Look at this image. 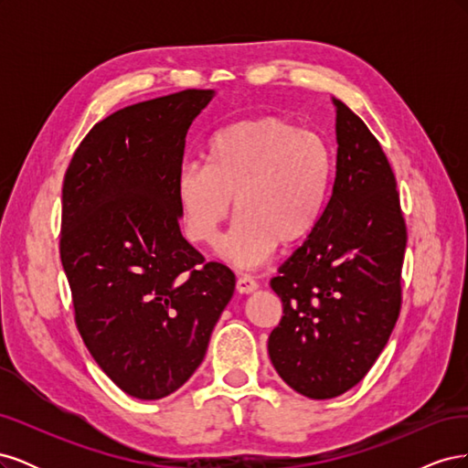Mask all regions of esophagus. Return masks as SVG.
<instances>
[{
	"mask_svg": "<svg viewBox=\"0 0 468 468\" xmlns=\"http://www.w3.org/2000/svg\"><path fill=\"white\" fill-rule=\"evenodd\" d=\"M256 291H258V282L253 281L251 277L239 275L236 279V292H239V294H251V292H256Z\"/></svg>",
	"mask_w": 468,
	"mask_h": 468,
	"instance_id": "1",
	"label": "esophagus"
}]
</instances>
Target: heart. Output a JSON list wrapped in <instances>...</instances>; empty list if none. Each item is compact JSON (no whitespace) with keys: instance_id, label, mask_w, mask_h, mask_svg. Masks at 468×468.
I'll return each mask as SVG.
<instances>
[{"instance_id":"b5f03b06","label":"heart","mask_w":468,"mask_h":468,"mask_svg":"<svg viewBox=\"0 0 468 468\" xmlns=\"http://www.w3.org/2000/svg\"><path fill=\"white\" fill-rule=\"evenodd\" d=\"M334 179V155L314 133L279 119L234 122L210 138L203 164H186L176 195L186 236L215 244L222 224L239 217L218 244V258L253 269L277 246H294L320 222Z\"/></svg>"}]
</instances>
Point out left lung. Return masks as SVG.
<instances>
[{
  "label": "left lung",
  "mask_w": 468,
  "mask_h": 468,
  "mask_svg": "<svg viewBox=\"0 0 468 468\" xmlns=\"http://www.w3.org/2000/svg\"><path fill=\"white\" fill-rule=\"evenodd\" d=\"M335 107V177L320 222L279 267L282 318L269 335L275 371L299 394L334 399L369 373L400 313L406 224L378 140Z\"/></svg>",
  "instance_id": "1"
}]
</instances>
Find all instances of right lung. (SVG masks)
<instances>
[{"label": "right lung", "mask_w": 468, "mask_h": 468, "mask_svg": "<svg viewBox=\"0 0 468 468\" xmlns=\"http://www.w3.org/2000/svg\"><path fill=\"white\" fill-rule=\"evenodd\" d=\"M215 90H186L112 112L64 177L60 258L76 324L126 394L160 400L186 385L234 294L236 277L179 230L186 136Z\"/></svg>", "instance_id": "1"}]
</instances>
